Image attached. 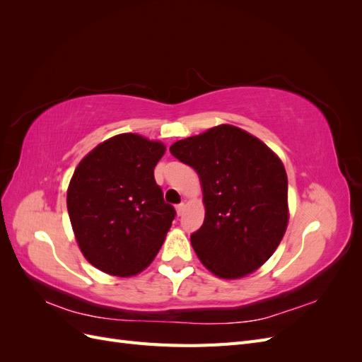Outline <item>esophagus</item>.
<instances>
[{
  "instance_id": "34e87169",
  "label": "esophagus",
  "mask_w": 362,
  "mask_h": 362,
  "mask_svg": "<svg viewBox=\"0 0 362 362\" xmlns=\"http://www.w3.org/2000/svg\"><path fill=\"white\" fill-rule=\"evenodd\" d=\"M182 213H184V204H178V205H177V214L181 216Z\"/></svg>"
}]
</instances>
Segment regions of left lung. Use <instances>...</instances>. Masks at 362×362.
<instances>
[{"mask_svg":"<svg viewBox=\"0 0 362 362\" xmlns=\"http://www.w3.org/2000/svg\"><path fill=\"white\" fill-rule=\"evenodd\" d=\"M170 154L198 172L205 218L190 235L202 264L235 279L272 257L288 223V181L282 161L261 140L218 125L178 140Z\"/></svg>","mask_w":362,"mask_h":362,"instance_id":"obj_1","label":"left lung"}]
</instances>
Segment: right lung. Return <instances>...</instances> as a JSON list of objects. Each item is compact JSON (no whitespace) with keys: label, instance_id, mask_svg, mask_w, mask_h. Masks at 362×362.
Returning a JSON list of instances; mask_svg holds the SVG:
<instances>
[{"label":"right lung","instance_id":"obj_1","mask_svg":"<svg viewBox=\"0 0 362 362\" xmlns=\"http://www.w3.org/2000/svg\"><path fill=\"white\" fill-rule=\"evenodd\" d=\"M160 141L119 134L103 141L76 166L68 211L86 259L108 275L133 276L156 258L175 218L163 199L154 168Z\"/></svg>","mask_w":362,"mask_h":362}]
</instances>
